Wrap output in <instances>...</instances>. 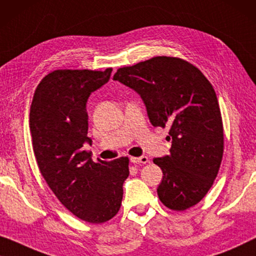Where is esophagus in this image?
Instances as JSON below:
<instances>
[{"instance_id":"34e87169","label":"esophagus","mask_w":256,"mask_h":256,"mask_svg":"<svg viewBox=\"0 0 256 256\" xmlns=\"http://www.w3.org/2000/svg\"><path fill=\"white\" fill-rule=\"evenodd\" d=\"M130 161H131L132 164H145L148 162V158L145 156H142L139 158H131L130 159Z\"/></svg>"}]
</instances>
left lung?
<instances>
[{"mask_svg": "<svg viewBox=\"0 0 256 256\" xmlns=\"http://www.w3.org/2000/svg\"><path fill=\"white\" fill-rule=\"evenodd\" d=\"M138 92L153 126L169 128V156L153 162L164 172L158 196L168 208L196 205L214 184L224 152L214 89L198 68L178 58L156 56L114 75Z\"/></svg>", "mask_w": 256, "mask_h": 256, "instance_id": "obj_1", "label": "left lung"}]
</instances>
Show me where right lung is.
<instances>
[{
    "instance_id": "1",
    "label": "right lung",
    "mask_w": 256,
    "mask_h": 256,
    "mask_svg": "<svg viewBox=\"0 0 256 256\" xmlns=\"http://www.w3.org/2000/svg\"><path fill=\"white\" fill-rule=\"evenodd\" d=\"M112 68L54 70L36 89L30 109L32 146L39 170L56 198L82 220L100 224L120 211L128 159L94 162L86 145L87 100L109 81Z\"/></svg>"
}]
</instances>
